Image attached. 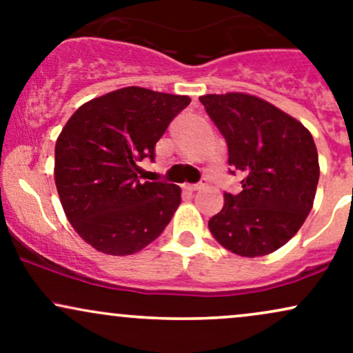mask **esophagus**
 <instances>
[{
    "label": "esophagus",
    "mask_w": 353,
    "mask_h": 353,
    "mask_svg": "<svg viewBox=\"0 0 353 353\" xmlns=\"http://www.w3.org/2000/svg\"><path fill=\"white\" fill-rule=\"evenodd\" d=\"M204 188H205V181H201L199 184H189V185H185V189L190 190V192H196V190H201V189H204Z\"/></svg>",
    "instance_id": "1"
}]
</instances>
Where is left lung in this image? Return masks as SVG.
<instances>
[{
    "instance_id": "1",
    "label": "left lung",
    "mask_w": 353,
    "mask_h": 353,
    "mask_svg": "<svg viewBox=\"0 0 353 353\" xmlns=\"http://www.w3.org/2000/svg\"><path fill=\"white\" fill-rule=\"evenodd\" d=\"M199 101L228 143L229 172L242 176L241 192H224L210 234L242 257L274 252L297 234L314 205L320 171L312 134L255 96L229 92Z\"/></svg>"
}]
</instances>
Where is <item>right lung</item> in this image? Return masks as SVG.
Here are the masks:
<instances>
[{"instance_id":"right-lung-1","label":"right lung","mask_w":353,"mask_h":353,"mask_svg":"<svg viewBox=\"0 0 353 353\" xmlns=\"http://www.w3.org/2000/svg\"><path fill=\"white\" fill-rule=\"evenodd\" d=\"M190 99L123 88L83 104L56 141L54 181L68 221L88 244L111 255L139 252L163 234L181 189L143 181L139 163Z\"/></svg>"}]
</instances>
